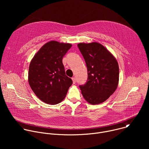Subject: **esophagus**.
Listing matches in <instances>:
<instances>
[{"instance_id": "34e87169", "label": "esophagus", "mask_w": 149, "mask_h": 149, "mask_svg": "<svg viewBox=\"0 0 149 149\" xmlns=\"http://www.w3.org/2000/svg\"><path fill=\"white\" fill-rule=\"evenodd\" d=\"M72 79L73 83H74V84H75V82H76V79H75V77H72Z\"/></svg>"}]
</instances>
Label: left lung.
Wrapping results in <instances>:
<instances>
[{
	"label": "left lung",
	"instance_id": "left-lung-1",
	"mask_svg": "<svg viewBox=\"0 0 149 149\" xmlns=\"http://www.w3.org/2000/svg\"><path fill=\"white\" fill-rule=\"evenodd\" d=\"M77 46L88 71L86 83L79 86L81 93L90 104H100L107 100L118 86L117 61L107 49L97 42L80 43Z\"/></svg>",
	"mask_w": 149,
	"mask_h": 149
}]
</instances>
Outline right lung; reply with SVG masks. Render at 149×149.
<instances>
[{
  "instance_id": "1",
  "label": "right lung",
  "mask_w": 149,
  "mask_h": 149,
  "mask_svg": "<svg viewBox=\"0 0 149 149\" xmlns=\"http://www.w3.org/2000/svg\"><path fill=\"white\" fill-rule=\"evenodd\" d=\"M70 44L50 41L42 47L32 59L28 80L35 95L49 104L59 103L72 84L65 75L62 58L71 48Z\"/></svg>"
}]
</instances>
